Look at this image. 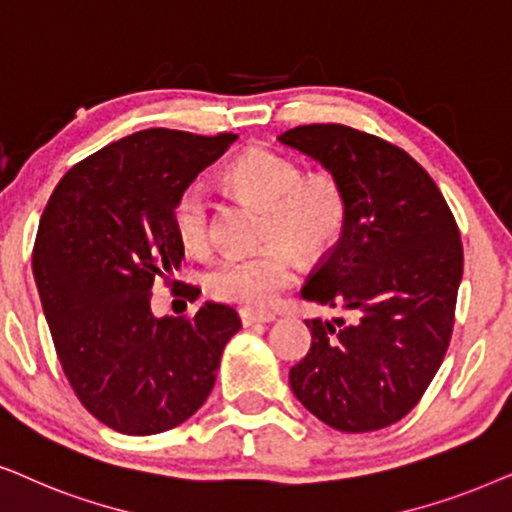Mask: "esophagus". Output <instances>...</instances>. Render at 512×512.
<instances>
[{
    "label": "esophagus",
    "mask_w": 512,
    "mask_h": 512,
    "mask_svg": "<svg viewBox=\"0 0 512 512\" xmlns=\"http://www.w3.org/2000/svg\"><path fill=\"white\" fill-rule=\"evenodd\" d=\"M238 316H241V323L245 327H250L255 323H271V320L276 318L274 313H269V311H250V309H241L238 311Z\"/></svg>",
    "instance_id": "1"
}]
</instances>
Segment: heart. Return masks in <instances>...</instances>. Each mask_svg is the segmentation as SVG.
Instances as JSON below:
<instances>
[{"label": "heart", "mask_w": 512, "mask_h": 512, "mask_svg": "<svg viewBox=\"0 0 512 512\" xmlns=\"http://www.w3.org/2000/svg\"><path fill=\"white\" fill-rule=\"evenodd\" d=\"M236 194L264 208L260 238L267 248L252 255H224L206 274V288L220 302L262 309L295 281V257L318 260L335 248L346 224L344 189L332 175H302L290 156L269 147L238 154L224 170ZM173 224L182 245L206 252L213 243V203L206 187L189 185L177 196Z\"/></svg>", "instance_id": "heart-1"}]
</instances>
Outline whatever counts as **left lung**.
Masks as SVG:
<instances>
[{"label":"left lung","instance_id":"obj_1","mask_svg":"<svg viewBox=\"0 0 512 512\" xmlns=\"http://www.w3.org/2000/svg\"><path fill=\"white\" fill-rule=\"evenodd\" d=\"M342 185L346 224L302 288L346 313L304 320L311 349L290 370L297 400L344 433L379 431L419 403L454 327L463 248L452 210L410 154L342 124L278 135Z\"/></svg>","mask_w":512,"mask_h":512}]
</instances>
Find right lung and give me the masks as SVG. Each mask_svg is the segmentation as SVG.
I'll return each instance as SVG.
<instances>
[{
    "label": "right lung",
    "instance_id": "obj_1",
    "mask_svg": "<svg viewBox=\"0 0 512 512\" xmlns=\"http://www.w3.org/2000/svg\"><path fill=\"white\" fill-rule=\"evenodd\" d=\"M234 140L168 128L126 135L67 170L46 203L34 283L67 381L114 431L154 435L187 421L241 330L227 304L206 302L194 318L152 313L154 281H170L185 260L177 196ZM177 292L196 299L201 290L182 283Z\"/></svg>",
    "mask_w": 512,
    "mask_h": 512
}]
</instances>
